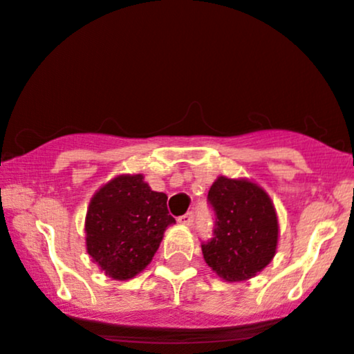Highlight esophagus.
<instances>
[{
  "label": "esophagus",
  "mask_w": 354,
  "mask_h": 354,
  "mask_svg": "<svg viewBox=\"0 0 354 354\" xmlns=\"http://www.w3.org/2000/svg\"><path fill=\"white\" fill-rule=\"evenodd\" d=\"M178 221H180L181 224H185V225H193V222H195V215H193V212H187V214L181 215Z\"/></svg>",
  "instance_id": "obj_1"
}]
</instances>
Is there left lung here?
<instances>
[{
  "mask_svg": "<svg viewBox=\"0 0 354 354\" xmlns=\"http://www.w3.org/2000/svg\"><path fill=\"white\" fill-rule=\"evenodd\" d=\"M207 202L215 217L214 234L202 243L207 265L227 281L254 277L277 251L278 221L270 196L251 181L221 176Z\"/></svg>",
  "mask_w": 354,
  "mask_h": 354,
  "instance_id": "obj_1",
  "label": "left lung"
}]
</instances>
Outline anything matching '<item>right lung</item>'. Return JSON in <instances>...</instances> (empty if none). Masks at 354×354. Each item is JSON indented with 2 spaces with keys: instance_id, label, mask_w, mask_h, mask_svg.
<instances>
[{
  "instance_id": "right-lung-1",
  "label": "right lung",
  "mask_w": 354,
  "mask_h": 354,
  "mask_svg": "<svg viewBox=\"0 0 354 354\" xmlns=\"http://www.w3.org/2000/svg\"><path fill=\"white\" fill-rule=\"evenodd\" d=\"M167 196L152 192L142 174L118 176L100 188L86 214L88 254L115 280H129L154 258L167 225Z\"/></svg>"
}]
</instances>
